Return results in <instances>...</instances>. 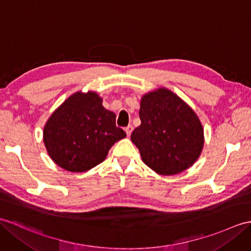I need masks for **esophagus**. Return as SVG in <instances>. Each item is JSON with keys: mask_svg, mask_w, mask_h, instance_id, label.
I'll return each instance as SVG.
<instances>
[{"mask_svg": "<svg viewBox=\"0 0 251 251\" xmlns=\"http://www.w3.org/2000/svg\"><path fill=\"white\" fill-rule=\"evenodd\" d=\"M132 129H133V127L131 126V125H128L127 127H125V131H126V135L129 137L130 135H131V132H132Z\"/></svg>", "mask_w": 251, "mask_h": 251, "instance_id": "esophagus-1", "label": "esophagus"}]
</instances>
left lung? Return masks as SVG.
I'll use <instances>...</instances> for the list:
<instances>
[{"instance_id":"1","label":"left lung","mask_w":251,"mask_h":251,"mask_svg":"<svg viewBox=\"0 0 251 251\" xmlns=\"http://www.w3.org/2000/svg\"><path fill=\"white\" fill-rule=\"evenodd\" d=\"M141 125L131 133L143 162L161 176L185 171L204 144L201 122L187 103L161 87L141 98Z\"/></svg>"}]
</instances>
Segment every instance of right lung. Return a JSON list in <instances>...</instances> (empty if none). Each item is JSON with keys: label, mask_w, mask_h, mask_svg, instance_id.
I'll return each mask as SVG.
<instances>
[{"label": "right lung", "mask_w": 251, "mask_h": 251, "mask_svg": "<svg viewBox=\"0 0 251 251\" xmlns=\"http://www.w3.org/2000/svg\"><path fill=\"white\" fill-rule=\"evenodd\" d=\"M125 131L115 125V114L102 106L95 92H77L47 121L44 143L51 159L71 172H85L106 158Z\"/></svg>", "instance_id": "1"}]
</instances>
